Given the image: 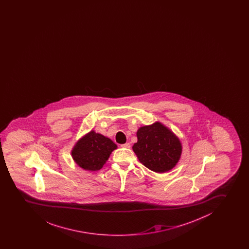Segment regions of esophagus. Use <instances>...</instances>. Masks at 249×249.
I'll list each match as a JSON object with an SVG mask.
<instances>
[{
  "label": "esophagus",
  "mask_w": 249,
  "mask_h": 249,
  "mask_svg": "<svg viewBox=\"0 0 249 249\" xmlns=\"http://www.w3.org/2000/svg\"><path fill=\"white\" fill-rule=\"evenodd\" d=\"M121 146H122V147L123 148H127V149H128V148H130V146H131V145H130L129 143H126V144H122Z\"/></svg>",
  "instance_id": "34e87169"
}]
</instances>
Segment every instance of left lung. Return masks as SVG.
<instances>
[{
    "label": "left lung",
    "mask_w": 249,
    "mask_h": 249,
    "mask_svg": "<svg viewBox=\"0 0 249 249\" xmlns=\"http://www.w3.org/2000/svg\"><path fill=\"white\" fill-rule=\"evenodd\" d=\"M137 143L133 151L139 161L149 170L165 173L179 162L182 145L179 138L159 122L141 126L137 131Z\"/></svg>",
    "instance_id": "left-lung-1"
}]
</instances>
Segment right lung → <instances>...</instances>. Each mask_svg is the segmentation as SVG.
I'll return each mask as SVG.
<instances>
[{"instance_id":"right-lung-1","label":"right lung","mask_w":249,"mask_h":249,"mask_svg":"<svg viewBox=\"0 0 249 249\" xmlns=\"http://www.w3.org/2000/svg\"><path fill=\"white\" fill-rule=\"evenodd\" d=\"M116 148L117 145L110 139L91 130L76 142L71 155L83 170L97 171L103 168Z\"/></svg>"}]
</instances>
